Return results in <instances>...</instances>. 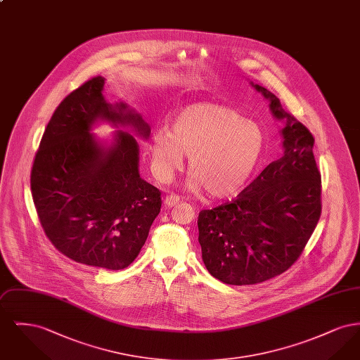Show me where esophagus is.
Masks as SVG:
<instances>
[{"mask_svg": "<svg viewBox=\"0 0 360 360\" xmlns=\"http://www.w3.org/2000/svg\"><path fill=\"white\" fill-rule=\"evenodd\" d=\"M181 202V197L175 195V194H170L165 198V205L167 207H172V206L178 205Z\"/></svg>", "mask_w": 360, "mask_h": 360, "instance_id": "obj_1", "label": "esophagus"}]
</instances>
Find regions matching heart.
<instances>
[{
    "label": "heart",
    "mask_w": 360,
    "mask_h": 360,
    "mask_svg": "<svg viewBox=\"0 0 360 360\" xmlns=\"http://www.w3.org/2000/svg\"><path fill=\"white\" fill-rule=\"evenodd\" d=\"M170 134L155 131L150 140L155 178L169 182L188 155L190 188H205L212 198H229L244 188L264 147L259 125L220 103H193L170 120Z\"/></svg>",
    "instance_id": "obj_1"
}]
</instances>
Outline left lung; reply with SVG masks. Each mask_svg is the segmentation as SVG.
<instances>
[{
  "label": "left lung",
  "mask_w": 360,
  "mask_h": 360,
  "mask_svg": "<svg viewBox=\"0 0 360 360\" xmlns=\"http://www.w3.org/2000/svg\"><path fill=\"white\" fill-rule=\"evenodd\" d=\"M275 117L286 120L283 156L231 202L198 214V241L210 274L226 285H255L285 273L301 257L321 216V174L314 137L262 86Z\"/></svg>",
  "instance_id": "8db88e82"
}]
</instances>
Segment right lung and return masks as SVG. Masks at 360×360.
Instances as JSON below:
<instances>
[{"label": "right lung", "instance_id": "obj_1", "mask_svg": "<svg viewBox=\"0 0 360 360\" xmlns=\"http://www.w3.org/2000/svg\"><path fill=\"white\" fill-rule=\"evenodd\" d=\"M103 84L101 75L93 77L58 105L34 155L31 191L40 225L60 254L122 270L144 245L162 197L139 175L135 137L119 132L105 150L91 136L97 119L150 135L148 124L125 103L103 100Z\"/></svg>", "mask_w": 360, "mask_h": 360}]
</instances>
